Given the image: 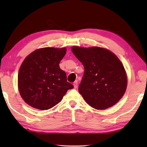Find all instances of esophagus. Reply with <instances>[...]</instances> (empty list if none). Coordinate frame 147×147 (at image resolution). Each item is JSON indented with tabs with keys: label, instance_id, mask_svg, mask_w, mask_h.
<instances>
[{
	"label": "esophagus",
	"instance_id": "obj_1",
	"mask_svg": "<svg viewBox=\"0 0 147 147\" xmlns=\"http://www.w3.org/2000/svg\"><path fill=\"white\" fill-rule=\"evenodd\" d=\"M73 86H74V89H76L77 87H78V81L76 80L73 83Z\"/></svg>",
	"mask_w": 147,
	"mask_h": 147
}]
</instances>
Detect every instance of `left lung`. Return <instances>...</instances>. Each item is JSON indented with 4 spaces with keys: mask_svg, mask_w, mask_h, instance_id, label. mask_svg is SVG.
Masks as SVG:
<instances>
[{
    "mask_svg": "<svg viewBox=\"0 0 147 147\" xmlns=\"http://www.w3.org/2000/svg\"><path fill=\"white\" fill-rule=\"evenodd\" d=\"M72 52L84 66L79 93L89 106L105 109L123 97L127 76L121 61L108 49L73 47Z\"/></svg>",
    "mask_w": 147,
    "mask_h": 147,
    "instance_id": "left-lung-1",
    "label": "left lung"
}]
</instances>
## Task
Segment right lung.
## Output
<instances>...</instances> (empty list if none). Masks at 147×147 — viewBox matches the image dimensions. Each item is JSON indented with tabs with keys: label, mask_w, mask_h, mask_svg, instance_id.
Wrapping results in <instances>:
<instances>
[{
	"label": "right lung",
	"mask_w": 147,
	"mask_h": 147,
	"mask_svg": "<svg viewBox=\"0 0 147 147\" xmlns=\"http://www.w3.org/2000/svg\"><path fill=\"white\" fill-rule=\"evenodd\" d=\"M65 54V48L46 47L36 50L24 59L19 71L18 88L28 105L41 110L51 109L74 88L59 65Z\"/></svg>",
	"instance_id": "add662e5"
}]
</instances>
